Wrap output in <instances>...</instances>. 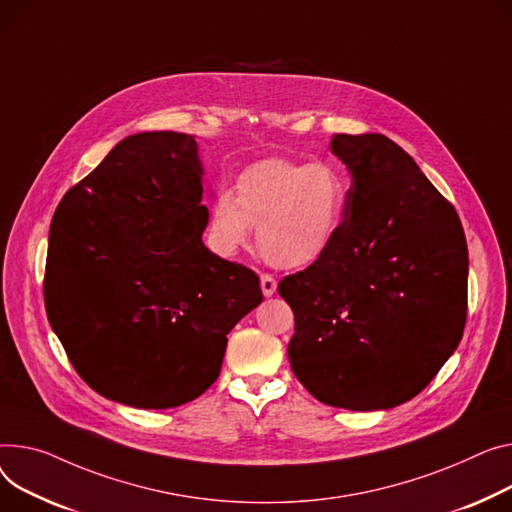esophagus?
Segmentation results:
<instances>
[{"label": "esophagus", "mask_w": 512, "mask_h": 512, "mask_svg": "<svg viewBox=\"0 0 512 512\" xmlns=\"http://www.w3.org/2000/svg\"><path fill=\"white\" fill-rule=\"evenodd\" d=\"M276 290H278V282H276V278H274V276H269V274H263V276H261V292H263V296H265V298L274 296V294H276Z\"/></svg>", "instance_id": "obj_1"}]
</instances>
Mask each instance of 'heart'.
<instances>
[{
	"label": "heart",
	"mask_w": 512,
	"mask_h": 512,
	"mask_svg": "<svg viewBox=\"0 0 512 512\" xmlns=\"http://www.w3.org/2000/svg\"><path fill=\"white\" fill-rule=\"evenodd\" d=\"M348 210L350 189L333 164L267 158L238 175L234 197L212 201L208 241L220 257H234L259 230V251L271 265L300 269L329 253Z\"/></svg>",
	"instance_id": "heart-1"
}]
</instances>
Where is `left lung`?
Instances as JSON below:
<instances>
[{
	"instance_id": "obj_1",
	"label": "left lung",
	"mask_w": 512,
	"mask_h": 512,
	"mask_svg": "<svg viewBox=\"0 0 512 512\" xmlns=\"http://www.w3.org/2000/svg\"><path fill=\"white\" fill-rule=\"evenodd\" d=\"M352 177L329 253L280 282L294 313L288 358L315 399L354 412L416 397L457 350L467 243L451 203L383 133H335Z\"/></svg>"
}]
</instances>
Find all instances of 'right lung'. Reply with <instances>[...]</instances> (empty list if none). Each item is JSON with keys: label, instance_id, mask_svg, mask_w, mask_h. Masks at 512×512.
<instances>
[{"label": "right lung", "instance_id": "1", "mask_svg": "<svg viewBox=\"0 0 512 512\" xmlns=\"http://www.w3.org/2000/svg\"><path fill=\"white\" fill-rule=\"evenodd\" d=\"M195 135L121 140L65 193L49 230L47 317L80 377L138 410L193 401L232 327L261 304L251 269L214 255Z\"/></svg>", "mask_w": 512, "mask_h": 512}]
</instances>
